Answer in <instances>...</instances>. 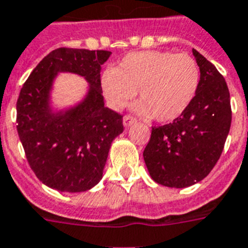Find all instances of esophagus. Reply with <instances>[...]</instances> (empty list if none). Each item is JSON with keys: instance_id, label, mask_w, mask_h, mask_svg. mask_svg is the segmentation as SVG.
<instances>
[{"instance_id": "obj_1", "label": "esophagus", "mask_w": 248, "mask_h": 248, "mask_svg": "<svg viewBox=\"0 0 248 248\" xmlns=\"http://www.w3.org/2000/svg\"><path fill=\"white\" fill-rule=\"evenodd\" d=\"M136 122H137V119L136 118H133L132 115H125L124 118H123V123H124V125L125 126H130Z\"/></svg>"}]
</instances>
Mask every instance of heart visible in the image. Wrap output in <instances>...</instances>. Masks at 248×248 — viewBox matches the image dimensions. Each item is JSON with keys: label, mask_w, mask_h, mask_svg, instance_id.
<instances>
[{"label": "heart", "mask_w": 248, "mask_h": 248, "mask_svg": "<svg viewBox=\"0 0 248 248\" xmlns=\"http://www.w3.org/2000/svg\"><path fill=\"white\" fill-rule=\"evenodd\" d=\"M200 68L189 54L146 50L125 55L101 77L106 101L112 109H124L139 91L137 112L159 123L183 115L195 97Z\"/></svg>", "instance_id": "b5f03b06"}]
</instances>
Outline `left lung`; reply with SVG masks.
<instances>
[{
	"label": "left lung",
	"instance_id": "left-lung-1",
	"mask_svg": "<svg viewBox=\"0 0 248 248\" xmlns=\"http://www.w3.org/2000/svg\"><path fill=\"white\" fill-rule=\"evenodd\" d=\"M200 68L195 97L179 119L152 126L143 157L157 184L187 187L209 175L224 148L232 122L228 86L214 64L193 49Z\"/></svg>",
	"mask_w": 248,
	"mask_h": 248
}]
</instances>
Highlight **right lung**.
I'll list each match as a JSON object with an SVG mask.
<instances>
[{
  "instance_id": "1",
  "label": "right lung",
  "mask_w": 248,
  "mask_h": 248,
  "mask_svg": "<svg viewBox=\"0 0 248 248\" xmlns=\"http://www.w3.org/2000/svg\"><path fill=\"white\" fill-rule=\"evenodd\" d=\"M111 52L58 48L40 61L22 86L16 123L26 159L44 185L65 193L90 190L102 179L112 140L123 133V116L106 108L100 72ZM71 72L90 83L86 97L67 110L53 112L55 76Z\"/></svg>"
}]
</instances>
